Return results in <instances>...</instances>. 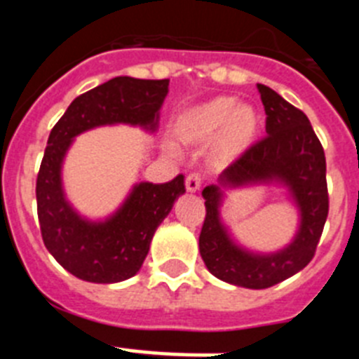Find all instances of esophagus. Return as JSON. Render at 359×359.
Here are the masks:
<instances>
[{
  "instance_id": "34e87169",
  "label": "esophagus",
  "mask_w": 359,
  "mask_h": 359,
  "mask_svg": "<svg viewBox=\"0 0 359 359\" xmlns=\"http://www.w3.org/2000/svg\"><path fill=\"white\" fill-rule=\"evenodd\" d=\"M201 183H203V180H201V176H199V174H189V176H187V180H185V187H187V190H189V192H198L199 189H201Z\"/></svg>"
}]
</instances>
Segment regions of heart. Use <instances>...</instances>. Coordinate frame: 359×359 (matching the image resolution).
I'll return each mask as SVG.
<instances>
[{
    "label": "heart",
    "instance_id": "b5f03b06",
    "mask_svg": "<svg viewBox=\"0 0 359 359\" xmlns=\"http://www.w3.org/2000/svg\"><path fill=\"white\" fill-rule=\"evenodd\" d=\"M259 126L261 116L252 106L221 95L183 111L174 123V135L187 145L207 144L215 138V154L231 161L253 144Z\"/></svg>",
    "mask_w": 359,
    "mask_h": 359
}]
</instances>
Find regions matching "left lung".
<instances>
[{
	"instance_id": "obj_1",
	"label": "left lung",
	"mask_w": 359,
	"mask_h": 359,
	"mask_svg": "<svg viewBox=\"0 0 359 359\" xmlns=\"http://www.w3.org/2000/svg\"><path fill=\"white\" fill-rule=\"evenodd\" d=\"M266 111V135L203 189L205 223L199 253L214 277L248 290H266L293 277L315 257L329 214L325 154L309 118L277 91L257 84ZM277 182L286 186L301 214L297 236L286 249L255 254L231 239L220 219L224 190Z\"/></svg>"
}]
</instances>
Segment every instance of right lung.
Wrapping results in <instances>:
<instances>
[{
    "instance_id": "obj_1",
    "label": "right lung",
    "mask_w": 359,
    "mask_h": 359,
    "mask_svg": "<svg viewBox=\"0 0 359 359\" xmlns=\"http://www.w3.org/2000/svg\"><path fill=\"white\" fill-rule=\"evenodd\" d=\"M167 93L169 79H111L75 98L50 133L36 185L41 236L53 259L81 280L115 284L138 273L154 231L185 194V176L160 185L138 183L115 214L90 221L66 199V152L75 136L100 126L128 123L154 133Z\"/></svg>"
}]
</instances>
